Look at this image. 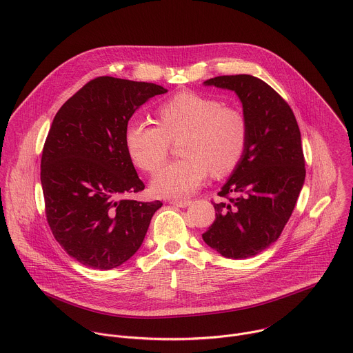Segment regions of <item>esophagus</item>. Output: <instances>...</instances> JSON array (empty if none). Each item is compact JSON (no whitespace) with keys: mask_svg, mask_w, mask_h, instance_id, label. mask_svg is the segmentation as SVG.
Returning <instances> with one entry per match:
<instances>
[{"mask_svg":"<svg viewBox=\"0 0 353 353\" xmlns=\"http://www.w3.org/2000/svg\"><path fill=\"white\" fill-rule=\"evenodd\" d=\"M170 203L174 205V206H179V208H187V206H190L192 203V201H190V199H180V201H172Z\"/></svg>","mask_w":353,"mask_h":353,"instance_id":"1","label":"esophagus"}]
</instances>
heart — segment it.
<instances>
[{"mask_svg":"<svg viewBox=\"0 0 353 353\" xmlns=\"http://www.w3.org/2000/svg\"><path fill=\"white\" fill-rule=\"evenodd\" d=\"M159 126L136 121L125 132V144L136 166L157 173L165 163L170 140L181 141L184 159L163 168L151 190L159 198H185L209 172L224 176L241 162L248 145V123L240 109L194 91H180L157 109Z\"/></svg>","mask_w":353,"mask_h":353,"instance_id":"b5f03b06","label":"heart"}]
</instances>
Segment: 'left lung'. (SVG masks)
<instances>
[{
    "instance_id": "1",
    "label": "left lung",
    "mask_w": 353,
    "mask_h": 353,
    "mask_svg": "<svg viewBox=\"0 0 353 353\" xmlns=\"http://www.w3.org/2000/svg\"><path fill=\"white\" fill-rule=\"evenodd\" d=\"M203 84L239 95L248 145L213 202L216 219L202 239L224 258H251L277 241L303 187L301 132L290 105L255 76H217Z\"/></svg>"
}]
</instances>
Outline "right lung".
<instances>
[{
    "label": "right lung",
    "instance_id": "1",
    "mask_svg": "<svg viewBox=\"0 0 353 353\" xmlns=\"http://www.w3.org/2000/svg\"><path fill=\"white\" fill-rule=\"evenodd\" d=\"M165 92L154 83L101 76L54 117L40 174L47 221L66 254L84 266L109 270L129 261L162 206L122 195L145 188L125 144L128 123L143 103Z\"/></svg>",
    "mask_w": 353,
    "mask_h": 353
}]
</instances>
